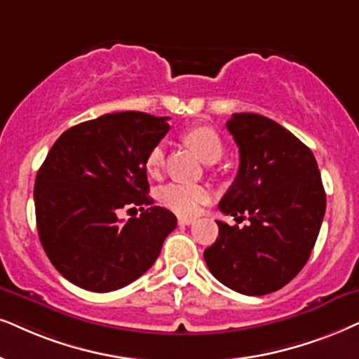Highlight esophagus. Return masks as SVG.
Returning a JSON list of instances; mask_svg holds the SVG:
<instances>
[{
	"instance_id": "esophagus-1",
	"label": "esophagus",
	"mask_w": 359,
	"mask_h": 359,
	"mask_svg": "<svg viewBox=\"0 0 359 359\" xmlns=\"http://www.w3.org/2000/svg\"><path fill=\"white\" fill-rule=\"evenodd\" d=\"M194 219H189V217H179V225H192Z\"/></svg>"
}]
</instances>
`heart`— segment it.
<instances>
[{
  "label": "heart",
  "instance_id": "1",
  "mask_svg": "<svg viewBox=\"0 0 359 359\" xmlns=\"http://www.w3.org/2000/svg\"><path fill=\"white\" fill-rule=\"evenodd\" d=\"M184 140L201 156L207 164H213L224 154V144L215 129L207 126H197L184 134ZM165 164V147L158 142L149 151L146 169L149 174L157 175ZM208 189L198 184H167L158 192V201L169 210L179 215H194L203 202L208 201Z\"/></svg>",
  "mask_w": 359,
  "mask_h": 359
}]
</instances>
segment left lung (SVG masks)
Segmentation results:
<instances>
[{
  "label": "left lung",
  "instance_id": "obj_1",
  "mask_svg": "<svg viewBox=\"0 0 359 359\" xmlns=\"http://www.w3.org/2000/svg\"><path fill=\"white\" fill-rule=\"evenodd\" d=\"M226 129L238 146L240 167L219 208L250 224L238 229L217 220L219 238L203 258L225 287L260 297L283 288L305 266L326 195L313 152L278 122L240 112Z\"/></svg>",
  "mask_w": 359,
  "mask_h": 359
}]
</instances>
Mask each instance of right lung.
<instances>
[{
	"mask_svg": "<svg viewBox=\"0 0 359 359\" xmlns=\"http://www.w3.org/2000/svg\"><path fill=\"white\" fill-rule=\"evenodd\" d=\"M167 121L137 111L104 114L67 129L48 152L34 184L36 225L54 269L71 283L114 292L157 260L177 219L147 197L146 157L169 133ZM142 205L149 208L126 224L116 217Z\"/></svg>",
	"mask_w": 359,
	"mask_h": 359,
	"instance_id": "obj_1",
	"label": "right lung"
}]
</instances>
